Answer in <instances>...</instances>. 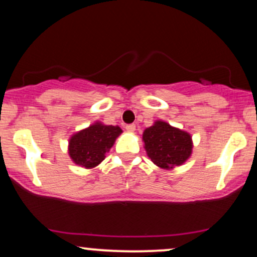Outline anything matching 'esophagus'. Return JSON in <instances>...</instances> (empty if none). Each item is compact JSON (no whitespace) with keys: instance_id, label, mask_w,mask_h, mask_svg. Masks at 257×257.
I'll list each match as a JSON object with an SVG mask.
<instances>
[{"instance_id":"esophagus-1","label":"esophagus","mask_w":257,"mask_h":257,"mask_svg":"<svg viewBox=\"0 0 257 257\" xmlns=\"http://www.w3.org/2000/svg\"><path fill=\"white\" fill-rule=\"evenodd\" d=\"M125 129H126V132L134 133V132H135V124H128V125H125Z\"/></svg>"}]
</instances>
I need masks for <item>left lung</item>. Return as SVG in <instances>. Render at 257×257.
<instances>
[{
    "label": "left lung",
    "mask_w": 257,
    "mask_h": 257,
    "mask_svg": "<svg viewBox=\"0 0 257 257\" xmlns=\"http://www.w3.org/2000/svg\"><path fill=\"white\" fill-rule=\"evenodd\" d=\"M143 141L149 158L162 169L170 170L182 166L192 155L193 143L190 133L161 119L144 131Z\"/></svg>",
    "instance_id": "left-lung-1"
}]
</instances>
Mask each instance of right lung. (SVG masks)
Returning a JSON list of instances; mask_svg holds the SVG:
<instances>
[{
    "label": "right lung",
    "instance_id": "right-lung-1",
    "mask_svg": "<svg viewBox=\"0 0 257 257\" xmlns=\"http://www.w3.org/2000/svg\"><path fill=\"white\" fill-rule=\"evenodd\" d=\"M122 133L118 125H107L98 120L71 135L67 146L70 158L77 166L93 169L104 161Z\"/></svg>",
    "mask_w": 257,
    "mask_h": 257
}]
</instances>
